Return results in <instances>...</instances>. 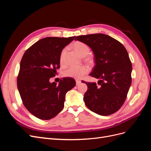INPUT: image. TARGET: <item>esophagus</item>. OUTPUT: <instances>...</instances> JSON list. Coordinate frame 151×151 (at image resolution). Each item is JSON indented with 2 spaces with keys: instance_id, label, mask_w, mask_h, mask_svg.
I'll return each instance as SVG.
<instances>
[{
  "instance_id": "34e87169",
  "label": "esophagus",
  "mask_w": 151,
  "mask_h": 151,
  "mask_svg": "<svg viewBox=\"0 0 151 151\" xmlns=\"http://www.w3.org/2000/svg\"><path fill=\"white\" fill-rule=\"evenodd\" d=\"M76 85L77 86V85L80 84V83H81V81H80V80H78V79H77V80H76Z\"/></svg>"
}]
</instances>
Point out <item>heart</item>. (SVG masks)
I'll use <instances>...</instances> for the list:
<instances>
[{
	"label": "heart",
	"mask_w": 151,
	"mask_h": 151,
	"mask_svg": "<svg viewBox=\"0 0 151 151\" xmlns=\"http://www.w3.org/2000/svg\"><path fill=\"white\" fill-rule=\"evenodd\" d=\"M73 48L75 51L79 53V55L85 57L88 55L90 52V49L88 45L83 42H76L73 44ZM67 51V48H64L60 53V62L61 64H64L65 62V57ZM89 72V68L86 65L80 66H70L68 67L64 72L65 76L72 77L74 79H81L85 74Z\"/></svg>",
	"instance_id": "1"
}]
</instances>
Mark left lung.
Returning a JSON list of instances; mask_svg holds the SVG:
<instances>
[{
    "label": "left lung",
    "mask_w": 151,
    "mask_h": 151,
    "mask_svg": "<svg viewBox=\"0 0 151 151\" xmlns=\"http://www.w3.org/2000/svg\"><path fill=\"white\" fill-rule=\"evenodd\" d=\"M94 55L96 65L89 74L99 80L87 83L86 105L99 115L115 113L124 103L132 83V63L125 47L111 36L101 33L77 36Z\"/></svg>",
    "instance_id": "8db88e82"
}]
</instances>
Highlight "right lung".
Here are the masks:
<instances>
[{
	"mask_svg": "<svg viewBox=\"0 0 151 151\" xmlns=\"http://www.w3.org/2000/svg\"><path fill=\"white\" fill-rule=\"evenodd\" d=\"M47 37L40 40L26 50L22 57L17 79V89L24 106L41 120H50L64 106L65 94L76 86L70 77L50 83L60 68L62 50L74 40Z\"/></svg>",
	"mask_w": 151,
	"mask_h": 151,
	"instance_id": "obj_1",
	"label": "right lung"
}]
</instances>
